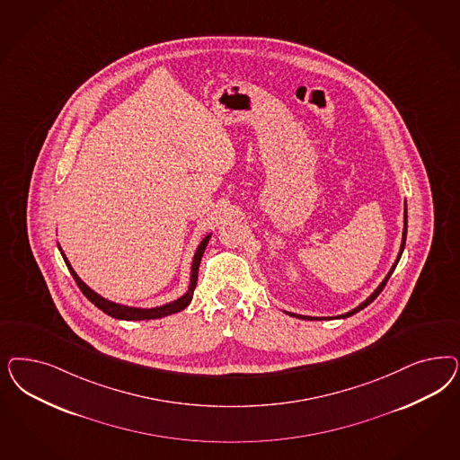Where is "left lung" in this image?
<instances>
[{
  "mask_svg": "<svg viewBox=\"0 0 460 460\" xmlns=\"http://www.w3.org/2000/svg\"><path fill=\"white\" fill-rule=\"evenodd\" d=\"M402 223H404V226H402V238H401V247H400V252H398V257H396V261H394V264L391 266V269H389V272L385 274V279L383 281L379 282V286L372 291L371 295L369 296L366 297L360 305H357L356 308L354 310H350V312L347 313H341V314H337V316H306V314H297V313H291V312H284L286 314H289V316H296V318H301V320H339V318H347V316H352V314H356L357 312H360V310H364L367 305H371L372 301L376 299V297L379 296L381 295V291L385 289V282H387V279L391 278V274L394 272V269H396V266H398V262H400L401 259V253H402V251H404V243H406V232H408V209H406V201H404V218H402Z\"/></svg>",
  "mask_w": 460,
  "mask_h": 460,
  "instance_id": "8db88e82",
  "label": "left lung"
}]
</instances>
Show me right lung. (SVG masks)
<instances>
[{
	"mask_svg": "<svg viewBox=\"0 0 460 460\" xmlns=\"http://www.w3.org/2000/svg\"><path fill=\"white\" fill-rule=\"evenodd\" d=\"M209 238H211V232L201 238V242H199L198 247H196V252H194L193 255V262H191V278H190L188 291H186L182 296H179L178 299L169 301V303L161 305V306H154V308L128 306V305H121V303L110 301V299H106V297L102 296V295H98L96 291H93L88 284L75 274V270L73 269V266H71V262H69L67 257H66V253L62 252L59 243H58V247H59L60 255H62L66 266L69 269L71 276L75 278V284L79 286V289L83 291V295L88 297L89 301H91L96 308H100L102 312L106 313V314L111 316V318L125 320V322H135V320H157V318H163V316H167V314L179 313L191 303L194 288H196V282H198V269H199V262H201V257H203V253H205V249H207Z\"/></svg>",
	"mask_w": 460,
	"mask_h": 460,
	"instance_id": "obj_1",
	"label": "right lung"
}]
</instances>
